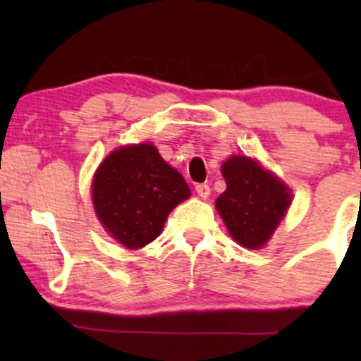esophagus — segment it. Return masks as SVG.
<instances>
[{"label": "esophagus", "mask_w": 361, "mask_h": 361, "mask_svg": "<svg viewBox=\"0 0 361 361\" xmlns=\"http://www.w3.org/2000/svg\"><path fill=\"white\" fill-rule=\"evenodd\" d=\"M195 192L200 195L202 198H207L210 195V186L207 183H198L197 186H195Z\"/></svg>", "instance_id": "esophagus-1"}]
</instances>
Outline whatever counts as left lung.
<instances>
[{"label":"left lung","instance_id":"left-lung-1","mask_svg":"<svg viewBox=\"0 0 361 361\" xmlns=\"http://www.w3.org/2000/svg\"><path fill=\"white\" fill-rule=\"evenodd\" d=\"M227 190L215 202L227 229L244 247L258 250L276 229L292 202L288 188L256 161L233 156L222 164Z\"/></svg>","mask_w":361,"mask_h":361}]
</instances>
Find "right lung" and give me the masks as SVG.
Returning a JSON list of instances; mask_svg holds the SVG:
<instances>
[{
	"instance_id": "right-lung-1",
	"label": "right lung",
	"mask_w": 361,
	"mask_h": 361,
	"mask_svg": "<svg viewBox=\"0 0 361 361\" xmlns=\"http://www.w3.org/2000/svg\"><path fill=\"white\" fill-rule=\"evenodd\" d=\"M190 197L185 178L152 144L114 151L93 180V204L111 238L130 250L152 243L180 202Z\"/></svg>"
}]
</instances>
